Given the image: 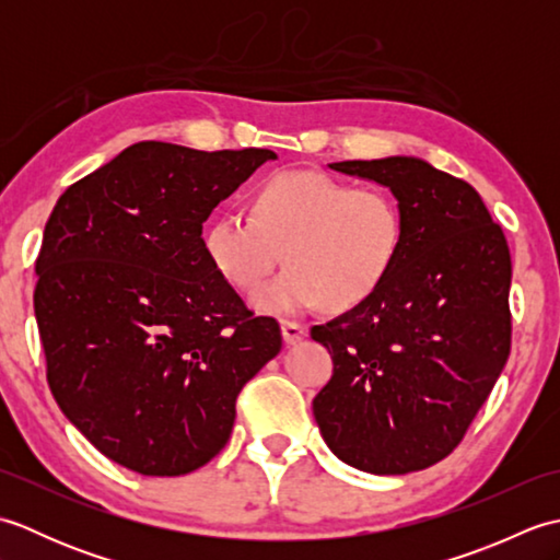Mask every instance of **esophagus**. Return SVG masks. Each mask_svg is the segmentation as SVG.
I'll return each mask as SVG.
<instances>
[{"label":"esophagus","mask_w":560,"mask_h":560,"mask_svg":"<svg viewBox=\"0 0 560 560\" xmlns=\"http://www.w3.org/2000/svg\"><path fill=\"white\" fill-rule=\"evenodd\" d=\"M307 335V327L299 323H281V337L287 343H299Z\"/></svg>","instance_id":"34e87169"}]
</instances>
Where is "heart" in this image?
<instances>
[{
  "label": "heart",
  "instance_id": "heart-1",
  "mask_svg": "<svg viewBox=\"0 0 560 560\" xmlns=\"http://www.w3.org/2000/svg\"><path fill=\"white\" fill-rule=\"evenodd\" d=\"M401 233V211L385 189L349 187L315 171H279L255 187L249 219L217 217L201 245L219 277L241 291L255 289L281 255L287 269L249 303L259 313L293 317L371 299L395 265Z\"/></svg>",
  "mask_w": 560,
  "mask_h": 560
}]
</instances>
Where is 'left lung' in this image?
I'll return each mask as SVG.
<instances>
[{"label": "left lung", "instance_id": "obj_1", "mask_svg": "<svg viewBox=\"0 0 560 560\" xmlns=\"http://www.w3.org/2000/svg\"><path fill=\"white\" fill-rule=\"evenodd\" d=\"M389 189L401 247L377 291L315 325L335 371L313 399L335 455L395 477L447 457L510 353V249L469 183L416 156L329 163Z\"/></svg>", "mask_w": 560, "mask_h": 560}]
</instances>
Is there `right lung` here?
Here are the masks:
<instances>
[{
	"label": "right lung",
	"mask_w": 560,
	"mask_h": 560,
	"mask_svg": "<svg viewBox=\"0 0 560 560\" xmlns=\"http://www.w3.org/2000/svg\"><path fill=\"white\" fill-rule=\"evenodd\" d=\"M269 149L139 141L71 185L45 223L33 307L55 401L105 457L183 477L229 443L235 399L281 351L211 267L201 225Z\"/></svg>",
	"instance_id": "1"
}]
</instances>
